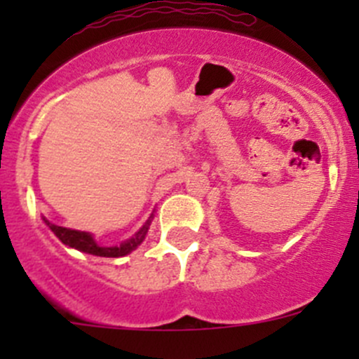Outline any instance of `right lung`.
Masks as SVG:
<instances>
[{"label": "right lung", "mask_w": 359, "mask_h": 359, "mask_svg": "<svg viewBox=\"0 0 359 359\" xmlns=\"http://www.w3.org/2000/svg\"><path fill=\"white\" fill-rule=\"evenodd\" d=\"M46 224L50 226V229L55 233V236L59 238L60 241H62L64 245H67V247H72L76 250H79V252H85V253H92V255H99V257H112V259H116V257H123L126 255V253H130L132 250H135L137 247L140 245V241L144 240V236H146L147 233V227H149L151 220H147L146 226L142 227V229L139 231V233L135 234V236L132 238V240L125 241V243H121L119 247H99V245L93 241L92 234L88 233H81V231H72V229H67V227H60V226H55V224H50L48 220H45Z\"/></svg>", "instance_id": "1"}]
</instances>
